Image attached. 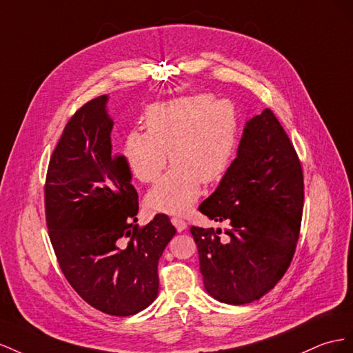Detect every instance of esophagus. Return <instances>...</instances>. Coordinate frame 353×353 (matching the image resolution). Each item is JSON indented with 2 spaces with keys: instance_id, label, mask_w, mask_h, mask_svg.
Listing matches in <instances>:
<instances>
[{
  "instance_id": "obj_1",
  "label": "esophagus",
  "mask_w": 353,
  "mask_h": 353,
  "mask_svg": "<svg viewBox=\"0 0 353 353\" xmlns=\"http://www.w3.org/2000/svg\"><path fill=\"white\" fill-rule=\"evenodd\" d=\"M171 223H173L174 226H176V229H177V232H183V230L188 228V223L186 221L183 220V219H180V217H177V216H174V217H171Z\"/></svg>"
}]
</instances>
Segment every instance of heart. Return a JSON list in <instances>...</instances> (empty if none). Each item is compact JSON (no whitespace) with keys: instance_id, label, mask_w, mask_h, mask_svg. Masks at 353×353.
Returning a JSON list of instances; mask_svg holds the SVG:
<instances>
[{"instance_id":"b5f03b06","label":"heart","mask_w":353,"mask_h":353,"mask_svg":"<svg viewBox=\"0 0 353 353\" xmlns=\"http://www.w3.org/2000/svg\"><path fill=\"white\" fill-rule=\"evenodd\" d=\"M146 132L128 133L123 159L137 180L155 182L167 164L174 165L149 190L146 204L161 213L180 214L199 196L201 182L213 185L235 157L238 112L228 99L210 94L177 97L149 106Z\"/></svg>"}]
</instances>
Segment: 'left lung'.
<instances>
[{
    "instance_id": "left-lung-1",
    "label": "left lung",
    "mask_w": 353,
    "mask_h": 353,
    "mask_svg": "<svg viewBox=\"0 0 353 353\" xmlns=\"http://www.w3.org/2000/svg\"><path fill=\"white\" fill-rule=\"evenodd\" d=\"M303 173L296 150L270 109L247 121L236 158L199 211L221 229L192 226L207 293L221 303L263 297L293 260L301 213Z\"/></svg>"
}]
</instances>
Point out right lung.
Masks as SVG:
<instances>
[{"mask_svg":"<svg viewBox=\"0 0 353 353\" xmlns=\"http://www.w3.org/2000/svg\"><path fill=\"white\" fill-rule=\"evenodd\" d=\"M108 96L68 121L46 179V221L59 266L90 306L114 316L158 296V261L174 236L168 216L136 225L139 201L123 155L112 154Z\"/></svg>","mask_w":353,"mask_h":353,"instance_id":"obj_1","label":"right lung"}]
</instances>
